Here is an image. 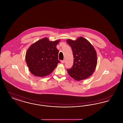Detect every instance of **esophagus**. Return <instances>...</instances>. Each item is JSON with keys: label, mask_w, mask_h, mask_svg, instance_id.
Segmentation results:
<instances>
[{"label": "esophagus", "mask_w": 123, "mask_h": 123, "mask_svg": "<svg viewBox=\"0 0 123 123\" xmlns=\"http://www.w3.org/2000/svg\"><path fill=\"white\" fill-rule=\"evenodd\" d=\"M61 63H62L64 64V62H65V61H64V60H61Z\"/></svg>", "instance_id": "34e87169"}]
</instances>
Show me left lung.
I'll use <instances>...</instances> for the list:
<instances>
[{
	"label": "left lung",
	"instance_id": "obj_1",
	"mask_svg": "<svg viewBox=\"0 0 123 123\" xmlns=\"http://www.w3.org/2000/svg\"><path fill=\"white\" fill-rule=\"evenodd\" d=\"M72 48L74 62L72 68L67 69L69 75L76 81L91 76L97 65V54L95 49L86 39L80 37L76 41L67 40Z\"/></svg>",
	"mask_w": 123,
	"mask_h": 123
}]
</instances>
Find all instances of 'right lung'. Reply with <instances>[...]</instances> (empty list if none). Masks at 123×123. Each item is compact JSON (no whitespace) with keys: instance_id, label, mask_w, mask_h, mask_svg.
<instances>
[{"instance_id":"obj_1","label":"right lung","mask_w":123,"mask_h":123,"mask_svg":"<svg viewBox=\"0 0 123 123\" xmlns=\"http://www.w3.org/2000/svg\"><path fill=\"white\" fill-rule=\"evenodd\" d=\"M59 40L50 41L44 38L31 45L26 53L25 59L30 71L35 76L49 75L60 62L56 48Z\"/></svg>"}]
</instances>
